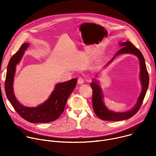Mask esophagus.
I'll list each match as a JSON object with an SVG mask.
<instances>
[{
	"mask_svg": "<svg viewBox=\"0 0 156 156\" xmlns=\"http://www.w3.org/2000/svg\"><path fill=\"white\" fill-rule=\"evenodd\" d=\"M78 83L79 84H82L84 83V80L81 78V77H80L78 79Z\"/></svg>",
	"mask_w": 156,
	"mask_h": 156,
	"instance_id": "esophagus-1",
	"label": "esophagus"
}]
</instances>
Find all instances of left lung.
Wrapping results in <instances>:
<instances>
[{
	"label": "left lung",
	"instance_id": "left-lung-1",
	"mask_svg": "<svg viewBox=\"0 0 156 156\" xmlns=\"http://www.w3.org/2000/svg\"><path fill=\"white\" fill-rule=\"evenodd\" d=\"M119 45L122 48L115 54L112 60L108 62L107 65L110 64L117 55L120 54H131L136 55L140 60V81L142 85V91L135 105L131 110L126 111V112H114V111L108 110L105 106L103 101L104 95L102 91L99 84L98 81L95 78H94L93 81L91 83V86L93 90L92 101L93 110L96 115L103 120L120 121L127 120L136 114L143 103L149 86V75L146 69L145 60L142 53L136 48H135V46L131 42L128 41L122 43L119 42Z\"/></svg>",
	"mask_w": 156,
	"mask_h": 156
}]
</instances>
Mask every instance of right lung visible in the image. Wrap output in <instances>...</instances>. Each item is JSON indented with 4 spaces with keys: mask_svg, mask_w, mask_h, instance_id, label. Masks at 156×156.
I'll return each instance as SVG.
<instances>
[{
    "mask_svg": "<svg viewBox=\"0 0 156 156\" xmlns=\"http://www.w3.org/2000/svg\"><path fill=\"white\" fill-rule=\"evenodd\" d=\"M29 45L28 43H24L10 60L5 81L6 96L16 112L25 120L31 123H49L57 120L63 112L66 101L76 87L77 78L57 83L49 98L36 107L21 104L15 98L13 83L16 66L20 63Z\"/></svg>",
    "mask_w": 156,
    "mask_h": 156,
    "instance_id": "obj_1",
    "label": "right lung"
}]
</instances>
